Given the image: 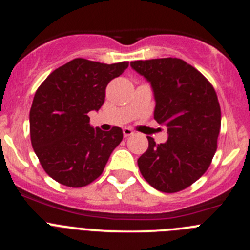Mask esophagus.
Instances as JSON below:
<instances>
[{
    "mask_svg": "<svg viewBox=\"0 0 250 250\" xmlns=\"http://www.w3.org/2000/svg\"><path fill=\"white\" fill-rule=\"evenodd\" d=\"M133 134H134V132H133L130 128H125V129H123V135H125V138L130 137V135H133Z\"/></svg>",
    "mask_w": 250,
    "mask_h": 250,
    "instance_id": "34e87169",
    "label": "esophagus"
}]
</instances>
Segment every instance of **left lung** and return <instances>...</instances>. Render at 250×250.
Wrapping results in <instances>:
<instances>
[{
  "label": "left lung",
  "instance_id": "obj_1",
  "mask_svg": "<svg viewBox=\"0 0 250 250\" xmlns=\"http://www.w3.org/2000/svg\"><path fill=\"white\" fill-rule=\"evenodd\" d=\"M134 71L151 85L153 117L167 127L168 139L148 147L138 160L141 175L156 190L173 193L188 188L210 165L220 133L221 112L213 85L178 58L137 60Z\"/></svg>",
  "mask_w": 250,
  "mask_h": 250
}]
</instances>
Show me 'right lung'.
Returning a JSON list of instances; mask_svg holds the SVG:
<instances>
[{
  "label": "right lung",
  "mask_w": 250,
  "mask_h": 250,
  "mask_svg": "<svg viewBox=\"0 0 250 250\" xmlns=\"http://www.w3.org/2000/svg\"><path fill=\"white\" fill-rule=\"evenodd\" d=\"M128 67L117 64L71 60L54 70L40 85L30 110V135L46 173L58 183L82 188L104 170L122 129L110 132L89 125L90 111H99L109 82Z\"/></svg>",
  "instance_id": "obj_1"
}]
</instances>
